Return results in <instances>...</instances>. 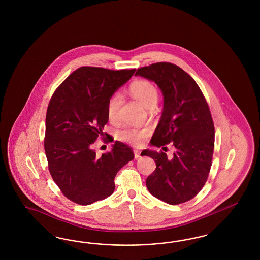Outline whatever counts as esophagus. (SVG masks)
<instances>
[{"label":"esophagus","mask_w":260,"mask_h":260,"mask_svg":"<svg viewBox=\"0 0 260 260\" xmlns=\"http://www.w3.org/2000/svg\"><path fill=\"white\" fill-rule=\"evenodd\" d=\"M134 152L135 159H138V158L140 157V151L139 150H134Z\"/></svg>","instance_id":"1"}]
</instances>
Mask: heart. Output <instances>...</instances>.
<instances>
[{
  "label": "heart",
  "mask_w": 260,
  "mask_h": 260,
  "mask_svg": "<svg viewBox=\"0 0 260 260\" xmlns=\"http://www.w3.org/2000/svg\"><path fill=\"white\" fill-rule=\"evenodd\" d=\"M129 92L135 99H137L148 109L154 108L157 104V88L149 81L139 80L134 82L129 87ZM120 105L121 95L119 93L112 95L107 106L108 117L110 121H114L117 118ZM150 134V131L148 128H139L126 125L117 129L116 138L120 141L131 143L134 145H141L148 138Z\"/></svg>",
  "instance_id": "b5f03b06"
}]
</instances>
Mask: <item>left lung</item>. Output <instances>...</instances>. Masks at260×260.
<instances>
[{
	"mask_svg": "<svg viewBox=\"0 0 260 260\" xmlns=\"http://www.w3.org/2000/svg\"><path fill=\"white\" fill-rule=\"evenodd\" d=\"M135 75L154 82L164 98L150 146L171 143L174 148L172 158L163 151H142L156 163L147 188L168 204L187 202L203 188L212 166L214 126L209 106L196 81L173 63H152L138 69Z\"/></svg>",
	"mask_w": 260,
	"mask_h": 260,
	"instance_id": "obj_1",
	"label": "left lung"
}]
</instances>
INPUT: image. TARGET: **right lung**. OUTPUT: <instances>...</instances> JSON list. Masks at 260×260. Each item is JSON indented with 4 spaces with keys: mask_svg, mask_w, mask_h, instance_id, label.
Masks as SVG:
<instances>
[{
    "mask_svg": "<svg viewBox=\"0 0 260 260\" xmlns=\"http://www.w3.org/2000/svg\"><path fill=\"white\" fill-rule=\"evenodd\" d=\"M134 72L82 67L50 99L44 143L48 170L63 196L74 203L90 205L111 196L116 174L134 158L133 150L122 142L115 141L112 150L102 155L92 148L104 136L110 97Z\"/></svg>",
    "mask_w": 260,
    "mask_h": 260,
    "instance_id": "obj_1",
    "label": "right lung"
}]
</instances>
